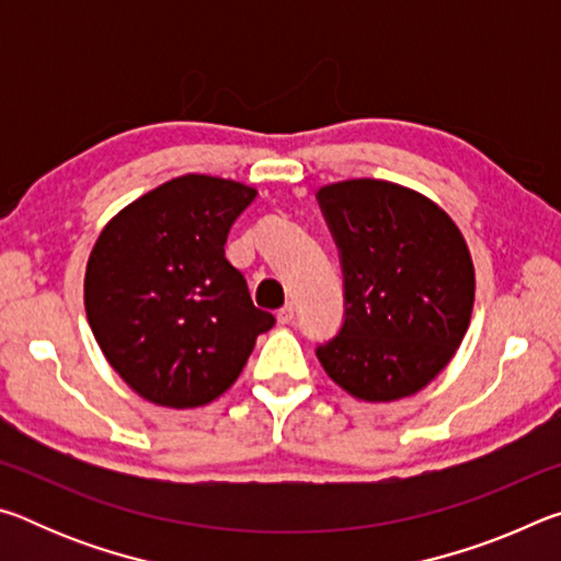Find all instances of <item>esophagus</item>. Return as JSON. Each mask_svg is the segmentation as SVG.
<instances>
[{
  "instance_id": "34e87169",
  "label": "esophagus",
  "mask_w": 561,
  "mask_h": 561,
  "mask_svg": "<svg viewBox=\"0 0 561 561\" xmlns=\"http://www.w3.org/2000/svg\"><path fill=\"white\" fill-rule=\"evenodd\" d=\"M277 321H279V324H291V321H294V304H284V307L277 311Z\"/></svg>"
}]
</instances>
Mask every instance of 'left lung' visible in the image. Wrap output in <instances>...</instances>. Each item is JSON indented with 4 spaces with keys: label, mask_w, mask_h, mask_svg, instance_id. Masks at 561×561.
I'll return each instance as SVG.
<instances>
[{
    "label": "left lung",
    "mask_w": 561,
    "mask_h": 561,
    "mask_svg": "<svg viewBox=\"0 0 561 561\" xmlns=\"http://www.w3.org/2000/svg\"><path fill=\"white\" fill-rule=\"evenodd\" d=\"M344 272V324L317 348L331 381L388 403L428 386L462 344L474 267L458 225L411 187L356 178L319 187Z\"/></svg>",
    "instance_id": "1"
}]
</instances>
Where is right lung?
Wrapping results in <instances>:
<instances>
[{
    "instance_id": "1",
    "label": "right lung",
    "mask_w": 561,
    "mask_h": 561,
    "mask_svg": "<svg viewBox=\"0 0 561 561\" xmlns=\"http://www.w3.org/2000/svg\"><path fill=\"white\" fill-rule=\"evenodd\" d=\"M257 190L180 175L103 227L83 279L93 336L123 381L165 408L220 398L274 317L225 257L227 232Z\"/></svg>"
}]
</instances>
